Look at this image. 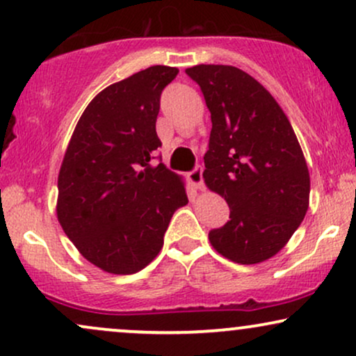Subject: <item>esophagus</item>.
Segmentation results:
<instances>
[{
	"mask_svg": "<svg viewBox=\"0 0 356 356\" xmlns=\"http://www.w3.org/2000/svg\"><path fill=\"white\" fill-rule=\"evenodd\" d=\"M189 181L195 191H204V181H202V167H195L192 172H189Z\"/></svg>",
	"mask_w": 356,
	"mask_h": 356,
	"instance_id": "34e87169",
	"label": "esophagus"
}]
</instances>
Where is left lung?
Instances as JSON below:
<instances>
[{
    "mask_svg": "<svg viewBox=\"0 0 356 356\" xmlns=\"http://www.w3.org/2000/svg\"><path fill=\"white\" fill-rule=\"evenodd\" d=\"M211 112L204 182L229 204V220L211 246L238 264H257L283 249L309 206V172L288 117L263 85L231 65L186 70Z\"/></svg>",
    "mask_w": 356,
    "mask_h": 356,
    "instance_id": "1",
    "label": "left lung"
}]
</instances>
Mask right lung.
Segmentation results:
<instances>
[{
  "instance_id": "obj_1",
  "label": "right lung",
  "mask_w": 356,
  "mask_h": 356,
  "mask_svg": "<svg viewBox=\"0 0 356 356\" xmlns=\"http://www.w3.org/2000/svg\"><path fill=\"white\" fill-rule=\"evenodd\" d=\"M179 70L154 65L108 85L81 113L58 174L56 218L85 259L112 275L144 269L164 246L170 218L189 202L162 164L155 122Z\"/></svg>"
}]
</instances>
